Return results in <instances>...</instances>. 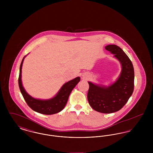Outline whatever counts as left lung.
Returning <instances> with one entry per match:
<instances>
[{"mask_svg": "<svg viewBox=\"0 0 153 153\" xmlns=\"http://www.w3.org/2000/svg\"><path fill=\"white\" fill-rule=\"evenodd\" d=\"M105 48L120 62L121 72L117 80L108 87L88 81L89 88L87 98L89 105L94 110L110 114L123 108L132 94L134 70L131 60L120 47L109 45Z\"/></svg>", "mask_w": 153, "mask_h": 153, "instance_id": "1", "label": "left lung"}]
</instances>
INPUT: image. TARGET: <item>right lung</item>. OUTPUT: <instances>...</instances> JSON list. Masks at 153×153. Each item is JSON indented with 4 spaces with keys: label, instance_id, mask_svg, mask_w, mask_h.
Segmentation results:
<instances>
[{
    "label": "right lung",
    "instance_id": "add662e5",
    "mask_svg": "<svg viewBox=\"0 0 153 153\" xmlns=\"http://www.w3.org/2000/svg\"><path fill=\"white\" fill-rule=\"evenodd\" d=\"M26 56L22 59L20 65L18 83L20 91L25 100L27 105L33 111L44 115H53L61 111L67 103L69 96L73 88L80 81V77H76L73 80L65 83L58 93L53 97L47 100L35 99L29 95L23 87L22 82V64Z\"/></svg>",
    "mask_w": 153,
    "mask_h": 153
}]
</instances>
